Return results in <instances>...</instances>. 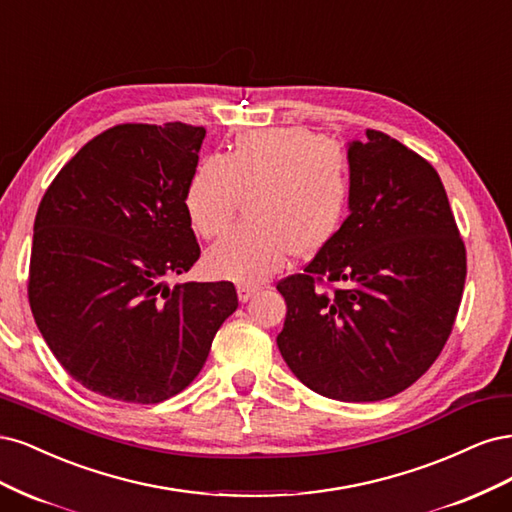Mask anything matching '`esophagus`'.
I'll return each instance as SVG.
<instances>
[{"label": "esophagus", "mask_w": 512, "mask_h": 512, "mask_svg": "<svg viewBox=\"0 0 512 512\" xmlns=\"http://www.w3.org/2000/svg\"><path fill=\"white\" fill-rule=\"evenodd\" d=\"M259 293V287H251V285H242V287H238V300L240 302H249L253 295H257Z\"/></svg>", "instance_id": "1"}]
</instances>
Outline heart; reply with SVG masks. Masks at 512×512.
<instances>
[{
    "label": "heart",
    "instance_id": "1",
    "mask_svg": "<svg viewBox=\"0 0 512 512\" xmlns=\"http://www.w3.org/2000/svg\"><path fill=\"white\" fill-rule=\"evenodd\" d=\"M249 219L206 253V268L236 283H261L285 266L291 251L315 255L332 242L351 208V170L338 146L302 127L242 134L225 157L195 168L185 191L193 229L221 236L240 197Z\"/></svg>",
    "mask_w": 512,
    "mask_h": 512
}]
</instances>
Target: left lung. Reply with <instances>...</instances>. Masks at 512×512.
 Wrapping results in <instances>:
<instances>
[{"instance_id": "8db88e82", "label": "left lung", "mask_w": 512, "mask_h": 512, "mask_svg": "<svg viewBox=\"0 0 512 512\" xmlns=\"http://www.w3.org/2000/svg\"><path fill=\"white\" fill-rule=\"evenodd\" d=\"M351 208L304 274L280 280L278 351L325 398L378 402L408 389L447 344L466 246L447 191L421 155L383 131L349 144ZM319 282H340L332 294Z\"/></svg>"}]
</instances>
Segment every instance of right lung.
Wrapping results in <instances>:
<instances>
[{
    "label": "right lung",
    "instance_id": "right-lung-1",
    "mask_svg": "<svg viewBox=\"0 0 512 512\" xmlns=\"http://www.w3.org/2000/svg\"><path fill=\"white\" fill-rule=\"evenodd\" d=\"M204 136L185 123L110 127L40 202L31 312L65 372L106 398L157 404L189 387L238 308L227 280L168 285L200 259L185 191Z\"/></svg>",
    "mask_w": 512,
    "mask_h": 512
}]
</instances>
